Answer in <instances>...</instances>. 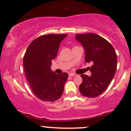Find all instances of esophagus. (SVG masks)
<instances>
[{
	"label": "esophagus",
	"mask_w": 131,
	"mask_h": 131,
	"mask_svg": "<svg viewBox=\"0 0 131 131\" xmlns=\"http://www.w3.org/2000/svg\"><path fill=\"white\" fill-rule=\"evenodd\" d=\"M69 76H77V74L75 73H69Z\"/></svg>",
	"instance_id": "34e87169"
}]
</instances>
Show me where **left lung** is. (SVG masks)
Returning <instances> with one entry per match:
<instances>
[{"instance_id": "obj_1", "label": "left lung", "mask_w": 131, "mask_h": 131, "mask_svg": "<svg viewBox=\"0 0 131 131\" xmlns=\"http://www.w3.org/2000/svg\"><path fill=\"white\" fill-rule=\"evenodd\" d=\"M76 40L85 50V61L93 64L91 76L81 74L82 82L79 91L83 96L95 97L106 90L117 69V55L111 44L96 34H76Z\"/></svg>"}]
</instances>
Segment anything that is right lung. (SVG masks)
Wrapping results in <instances>:
<instances>
[{"instance_id":"add662e5","label":"right lung","mask_w":131,"mask_h":131,"mask_svg":"<svg viewBox=\"0 0 131 131\" xmlns=\"http://www.w3.org/2000/svg\"><path fill=\"white\" fill-rule=\"evenodd\" d=\"M67 34H47L31 42L23 57L25 73L32 91L39 99L54 102L64 91L67 73L57 74L50 69L61 42Z\"/></svg>"}]
</instances>
